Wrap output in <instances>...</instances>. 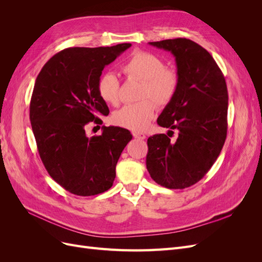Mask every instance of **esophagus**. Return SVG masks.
Instances as JSON below:
<instances>
[{
	"instance_id": "1",
	"label": "esophagus",
	"mask_w": 262,
	"mask_h": 262,
	"mask_svg": "<svg viewBox=\"0 0 262 262\" xmlns=\"http://www.w3.org/2000/svg\"><path fill=\"white\" fill-rule=\"evenodd\" d=\"M132 136L136 139H139V140H144L145 139V134L142 133V132H139V131H132Z\"/></svg>"
}]
</instances>
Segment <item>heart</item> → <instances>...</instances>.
<instances>
[{"label":"heart","mask_w":262,"mask_h":262,"mask_svg":"<svg viewBox=\"0 0 262 262\" xmlns=\"http://www.w3.org/2000/svg\"><path fill=\"white\" fill-rule=\"evenodd\" d=\"M122 72L129 78L142 81L140 98L114 114L115 124L132 131L146 129L154 117L156 105H168L176 97L180 87V74L172 67H165L164 60L147 51H134L122 66ZM99 97L107 104L118 105L120 100V82L112 72L102 73L97 82Z\"/></svg>","instance_id":"b5f03b06"}]
</instances>
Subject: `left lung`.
Instances as JSON below:
<instances>
[{
  "instance_id": "1",
  "label": "left lung",
  "mask_w": 262,
  "mask_h": 262,
  "mask_svg": "<svg viewBox=\"0 0 262 262\" xmlns=\"http://www.w3.org/2000/svg\"><path fill=\"white\" fill-rule=\"evenodd\" d=\"M149 45L170 51L176 59L179 91L164 108L157 124L176 129L179 134L175 142L164 133L147 139L146 168L158 185L185 189L205 176L225 143V77L212 55L190 39H167Z\"/></svg>"
}]
</instances>
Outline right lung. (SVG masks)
Returning <instances> with one entry per match:
<instances>
[{"mask_svg": "<svg viewBox=\"0 0 262 262\" xmlns=\"http://www.w3.org/2000/svg\"><path fill=\"white\" fill-rule=\"evenodd\" d=\"M130 47L64 49L36 78L29 118L38 152L51 178L73 194L95 195L112 188L119 157L132 139L120 126L104 125L100 136L92 138L85 132L90 122L101 124L99 117L109 114L97 92L102 70Z\"/></svg>", "mask_w": 262, "mask_h": 262, "instance_id": "add662e5", "label": "right lung"}]
</instances>
